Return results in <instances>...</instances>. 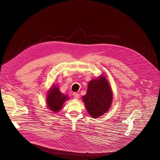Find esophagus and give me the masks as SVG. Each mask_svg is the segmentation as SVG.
Wrapping results in <instances>:
<instances>
[{"mask_svg":"<svg viewBox=\"0 0 160 160\" xmlns=\"http://www.w3.org/2000/svg\"><path fill=\"white\" fill-rule=\"evenodd\" d=\"M73 96H74V98H76V99H78L79 97H80L79 94L76 93V92H74V94H73Z\"/></svg>","mask_w":160,"mask_h":160,"instance_id":"obj_1","label":"esophagus"}]
</instances>
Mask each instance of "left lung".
Returning a JSON list of instances; mask_svg holds the SVG:
<instances>
[{"label":"left lung","instance_id":"8db88e82","mask_svg":"<svg viewBox=\"0 0 160 160\" xmlns=\"http://www.w3.org/2000/svg\"><path fill=\"white\" fill-rule=\"evenodd\" d=\"M82 98L86 110L93 118L107 113L111 106L113 94L106 77L102 74L98 78L89 81L86 94Z\"/></svg>","mask_w":160,"mask_h":160}]
</instances>
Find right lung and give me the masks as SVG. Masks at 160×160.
Instances as JSON below:
<instances>
[{
  "instance_id": "add662e5",
  "label": "right lung",
  "mask_w": 160,
  "mask_h": 160,
  "mask_svg": "<svg viewBox=\"0 0 160 160\" xmlns=\"http://www.w3.org/2000/svg\"><path fill=\"white\" fill-rule=\"evenodd\" d=\"M48 91L46 104L48 109L53 113H57L62 110L64 103L69 99V96L61 92L58 85L52 86Z\"/></svg>"
}]
</instances>
